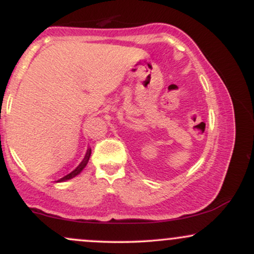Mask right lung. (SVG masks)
<instances>
[{"label":"right lung","instance_id":"obj_1","mask_svg":"<svg viewBox=\"0 0 254 254\" xmlns=\"http://www.w3.org/2000/svg\"><path fill=\"white\" fill-rule=\"evenodd\" d=\"M90 153H92V150L90 149H88L87 150V153H86V156H84V159H83V161L81 162L80 165L77 166L76 168H75L74 171L71 172V173H69V174H66L65 177H63V178H61L60 180H58V182H65V180H69V179H71V178H74V177H76L78 173H81V171L83 170L84 167H86V165L88 164V160H89V156H90Z\"/></svg>","mask_w":254,"mask_h":254}]
</instances>
